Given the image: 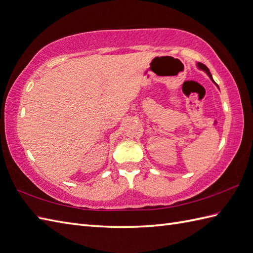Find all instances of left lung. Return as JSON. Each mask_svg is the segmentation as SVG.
<instances>
[{
  "label": "left lung",
  "instance_id": "left-lung-1",
  "mask_svg": "<svg viewBox=\"0 0 253 253\" xmlns=\"http://www.w3.org/2000/svg\"><path fill=\"white\" fill-rule=\"evenodd\" d=\"M197 66H198V68L199 69H202V70H204V71L205 72H206L208 75H209V78L211 79V80H212L213 81V79H212V76H211V74H210V71H209V69L206 67V66H205V64H203V63H198L197 64ZM214 82V81H213Z\"/></svg>",
  "mask_w": 253,
  "mask_h": 253
}]
</instances>
